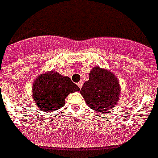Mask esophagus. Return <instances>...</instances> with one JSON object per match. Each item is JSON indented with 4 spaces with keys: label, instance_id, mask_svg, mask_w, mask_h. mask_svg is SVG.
Returning <instances> with one entry per match:
<instances>
[{
    "label": "esophagus",
    "instance_id": "esophagus-1",
    "mask_svg": "<svg viewBox=\"0 0 158 158\" xmlns=\"http://www.w3.org/2000/svg\"><path fill=\"white\" fill-rule=\"evenodd\" d=\"M78 86H79V89H81L82 87H83V81H80L78 83Z\"/></svg>",
    "mask_w": 158,
    "mask_h": 158
}]
</instances>
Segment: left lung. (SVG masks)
I'll list each match as a JSON object with an SVG mask.
<instances>
[{"mask_svg": "<svg viewBox=\"0 0 158 158\" xmlns=\"http://www.w3.org/2000/svg\"><path fill=\"white\" fill-rule=\"evenodd\" d=\"M80 94L88 106L98 113L107 112L118 103L121 87L116 75L107 69L95 66Z\"/></svg>", "mask_w": 158, "mask_h": 158, "instance_id": "8db88e82", "label": "left lung"}]
</instances>
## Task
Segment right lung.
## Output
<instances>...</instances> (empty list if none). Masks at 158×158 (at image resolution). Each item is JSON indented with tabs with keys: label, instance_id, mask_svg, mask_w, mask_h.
Masks as SVG:
<instances>
[{
	"label": "right lung",
	"instance_id": "add662e5",
	"mask_svg": "<svg viewBox=\"0 0 158 158\" xmlns=\"http://www.w3.org/2000/svg\"><path fill=\"white\" fill-rule=\"evenodd\" d=\"M79 90L69 77L51 70L40 74L33 82L32 97L40 111L53 112L64 107L69 94Z\"/></svg>",
	"mask_w": 158,
	"mask_h": 158
}]
</instances>
